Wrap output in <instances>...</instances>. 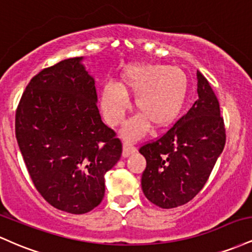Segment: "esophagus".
I'll list each match as a JSON object with an SVG mask.
<instances>
[{
    "label": "esophagus",
    "instance_id": "obj_1",
    "mask_svg": "<svg viewBox=\"0 0 252 252\" xmlns=\"http://www.w3.org/2000/svg\"><path fill=\"white\" fill-rule=\"evenodd\" d=\"M136 152V148L132 144H130L128 142H124L123 143V152H122V155L123 158H128L129 155H131L132 153Z\"/></svg>",
    "mask_w": 252,
    "mask_h": 252
}]
</instances>
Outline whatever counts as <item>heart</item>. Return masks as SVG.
I'll return each mask as SVG.
<instances>
[{"label":"heart","mask_w":252,"mask_h":252,"mask_svg":"<svg viewBox=\"0 0 252 252\" xmlns=\"http://www.w3.org/2000/svg\"><path fill=\"white\" fill-rule=\"evenodd\" d=\"M189 90V77L179 66L134 65L123 72L120 85L108 83L104 86L100 106L110 126H121L131 108L128 94L135 96L140 114L129 121L122 132L126 140L134 141L148 131L150 123L161 129L174 122L186 104Z\"/></svg>","instance_id":"1"}]
</instances>
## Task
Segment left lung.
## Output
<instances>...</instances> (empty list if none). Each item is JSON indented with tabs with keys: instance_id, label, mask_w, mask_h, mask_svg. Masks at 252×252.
<instances>
[{
	"instance_id": "obj_1",
	"label": "left lung",
	"mask_w": 252,
	"mask_h": 252,
	"mask_svg": "<svg viewBox=\"0 0 252 252\" xmlns=\"http://www.w3.org/2000/svg\"><path fill=\"white\" fill-rule=\"evenodd\" d=\"M198 100L168 131L140 153L146 158L142 190L161 209L181 206L202 189L224 149V120L210 83L200 72Z\"/></svg>"
}]
</instances>
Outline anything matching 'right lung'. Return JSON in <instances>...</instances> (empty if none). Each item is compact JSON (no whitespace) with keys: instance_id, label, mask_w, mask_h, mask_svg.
Instances as JSON below:
<instances>
[{"instance_id":"1","label":"right lung","mask_w":252,"mask_h":252,"mask_svg":"<svg viewBox=\"0 0 252 252\" xmlns=\"http://www.w3.org/2000/svg\"><path fill=\"white\" fill-rule=\"evenodd\" d=\"M83 60H63L32 78L15 117L34 186L48 204L72 215L100 204L104 175L122 154L121 141L102 122L94 79Z\"/></svg>"}]
</instances>
